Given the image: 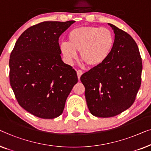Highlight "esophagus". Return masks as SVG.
Wrapping results in <instances>:
<instances>
[{
	"label": "esophagus",
	"mask_w": 151,
	"mask_h": 151,
	"mask_svg": "<svg viewBox=\"0 0 151 151\" xmlns=\"http://www.w3.org/2000/svg\"><path fill=\"white\" fill-rule=\"evenodd\" d=\"M76 73H77V76H78V78L79 79L81 76L83 75V72L81 70H78L77 71H76Z\"/></svg>",
	"instance_id": "esophagus-1"
}]
</instances>
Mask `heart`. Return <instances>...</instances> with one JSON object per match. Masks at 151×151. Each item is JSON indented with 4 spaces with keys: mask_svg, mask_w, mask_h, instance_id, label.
<instances>
[{
    "mask_svg": "<svg viewBox=\"0 0 151 151\" xmlns=\"http://www.w3.org/2000/svg\"><path fill=\"white\" fill-rule=\"evenodd\" d=\"M68 42L59 45L65 62L72 65L80 51V57L89 66L96 67L105 62L113 50L115 37L109 29L99 27H81L73 29Z\"/></svg>",
    "mask_w": 151,
    "mask_h": 151,
    "instance_id": "heart-1",
    "label": "heart"
}]
</instances>
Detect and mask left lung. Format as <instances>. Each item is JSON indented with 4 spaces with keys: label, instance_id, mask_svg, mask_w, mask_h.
I'll return each instance as SVG.
<instances>
[{
    "label": "left lung",
    "instance_id": "1",
    "mask_svg": "<svg viewBox=\"0 0 151 151\" xmlns=\"http://www.w3.org/2000/svg\"><path fill=\"white\" fill-rule=\"evenodd\" d=\"M108 24L115 34L111 55L81 76L88 109L100 118L113 117L129 109L141 85L142 62L137 44L129 34Z\"/></svg>",
    "mask_w": 151,
    "mask_h": 151
}]
</instances>
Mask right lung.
Segmentation results:
<instances>
[{
	"instance_id": "1",
	"label": "right lung",
	"mask_w": 151,
	"mask_h": 151,
	"mask_svg": "<svg viewBox=\"0 0 151 151\" xmlns=\"http://www.w3.org/2000/svg\"><path fill=\"white\" fill-rule=\"evenodd\" d=\"M75 22L47 21L29 27L16 42L9 59V81L19 105L38 118L63 113L78 82L76 71L61 60L59 37Z\"/></svg>"
}]
</instances>
